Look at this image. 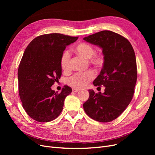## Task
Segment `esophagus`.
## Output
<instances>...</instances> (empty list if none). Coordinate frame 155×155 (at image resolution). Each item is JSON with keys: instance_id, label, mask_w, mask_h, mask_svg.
Wrapping results in <instances>:
<instances>
[{"instance_id": "1", "label": "esophagus", "mask_w": 155, "mask_h": 155, "mask_svg": "<svg viewBox=\"0 0 155 155\" xmlns=\"http://www.w3.org/2000/svg\"><path fill=\"white\" fill-rule=\"evenodd\" d=\"M72 91L73 92H78L79 91V89H78V88H73L72 89Z\"/></svg>"}]
</instances>
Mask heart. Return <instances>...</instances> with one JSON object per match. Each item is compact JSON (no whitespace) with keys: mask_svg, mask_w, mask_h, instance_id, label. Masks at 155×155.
I'll return each instance as SVG.
<instances>
[{"mask_svg":"<svg viewBox=\"0 0 155 155\" xmlns=\"http://www.w3.org/2000/svg\"><path fill=\"white\" fill-rule=\"evenodd\" d=\"M74 52L79 56L87 59L88 63L96 68H101L105 62L104 55L101 52H94V46L86 43H81L74 48ZM61 67L65 73L71 71V61L70 54L65 50L61 55L60 59ZM94 71L89 70L85 72L76 73L68 79V84L75 88L85 87L88 83L95 78Z\"/></svg>","mask_w":155,"mask_h":155,"instance_id":"1","label":"heart"}]
</instances>
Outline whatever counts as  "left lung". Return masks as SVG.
I'll list each match as a JSON object with an SVG mask.
<instances>
[{
	"mask_svg": "<svg viewBox=\"0 0 155 155\" xmlns=\"http://www.w3.org/2000/svg\"><path fill=\"white\" fill-rule=\"evenodd\" d=\"M103 49L105 62L94 85L105 87V92L89 90L83 104L86 114L100 122H109L121 115L133 99L137 80L134 51L125 37L109 30L83 38Z\"/></svg>",
	"mask_w": 155,
	"mask_h": 155,
	"instance_id": "left-lung-1",
	"label": "left lung"
}]
</instances>
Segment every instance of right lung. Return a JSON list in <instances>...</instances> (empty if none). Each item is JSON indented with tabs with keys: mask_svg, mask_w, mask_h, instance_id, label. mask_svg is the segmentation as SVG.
Wrapping results in <instances>:
<instances>
[{
	"mask_svg": "<svg viewBox=\"0 0 155 155\" xmlns=\"http://www.w3.org/2000/svg\"><path fill=\"white\" fill-rule=\"evenodd\" d=\"M78 38L61 34H44L35 37L26 47L18 69V93L23 108L33 120L48 122L61 112L72 88L64 86L58 93L51 87L61 76L60 59L64 50Z\"/></svg>",
	"mask_w": 155,
	"mask_h": 155,
	"instance_id": "obj_1",
	"label": "right lung"
}]
</instances>
